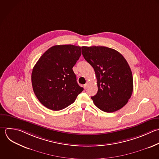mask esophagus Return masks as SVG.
Wrapping results in <instances>:
<instances>
[{
    "instance_id": "1",
    "label": "esophagus",
    "mask_w": 159,
    "mask_h": 159,
    "mask_svg": "<svg viewBox=\"0 0 159 159\" xmlns=\"http://www.w3.org/2000/svg\"><path fill=\"white\" fill-rule=\"evenodd\" d=\"M88 83H86L85 84H84V88L85 89L88 88Z\"/></svg>"
}]
</instances>
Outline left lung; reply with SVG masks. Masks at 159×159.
<instances>
[{
	"mask_svg": "<svg viewBox=\"0 0 159 159\" xmlns=\"http://www.w3.org/2000/svg\"><path fill=\"white\" fill-rule=\"evenodd\" d=\"M84 59L93 67L98 93L91 97L101 111L113 112L124 106L131 97L133 78L126 60L117 51L106 47H82Z\"/></svg>",
	"mask_w": 159,
	"mask_h": 159,
	"instance_id": "obj_1",
	"label": "left lung"
}]
</instances>
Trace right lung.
Instances as JSON below:
<instances>
[{
  "label": "right lung",
  "instance_id": "add662e5",
  "mask_svg": "<svg viewBox=\"0 0 159 159\" xmlns=\"http://www.w3.org/2000/svg\"><path fill=\"white\" fill-rule=\"evenodd\" d=\"M81 55L80 47L55 45L47 50L34 66L33 89L39 101L48 109L60 111L66 108L83 91L73 70Z\"/></svg>",
  "mask_w": 159,
  "mask_h": 159
}]
</instances>
